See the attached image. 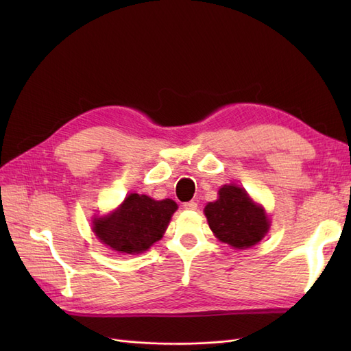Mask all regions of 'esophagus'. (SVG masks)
Masks as SVG:
<instances>
[{
  "label": "esophagus",
  "instance_id": "1",
  "mask_svg": "<svg viewBox=\"0 0 351 351\" xmlns=\"http://www.w3.org/2000/svg\"><path fill=\"white\" fill-rule=\"evenodd\" d=\"M183 208L184 209H189V210H195L197 208V204L195 200H190V202H184L183 204Z\"/></svg>",
  "mask_w": 351,
  "mask_h": 351
}]
</instances>
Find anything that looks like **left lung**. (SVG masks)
Returning <instances> with one entry per match:
<instances>
[{
    "mask_svg": "<svg viewBox=\"0 0 351 351\" xmlns=\"http://www.w3.org/2000/svg\"><path fill=\"white\" fill-rule=\"evenodd\" d=\"M205 215L214 234L236 249L254 246L269 227L263 209L232 184L219 189L218 200L206 205Z\"/></svg>",
    "mask_w": 351,
    "mask_h": 351,
    "instance_id": "left-lung-1",
    "label": "left lung"
}]
</instances>
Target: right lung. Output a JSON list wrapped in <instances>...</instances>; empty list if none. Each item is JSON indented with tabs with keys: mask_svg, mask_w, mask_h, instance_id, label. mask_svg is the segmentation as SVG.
I'll use <instances>...</instances> for the list:
<instances>
[{
	"mask_svg": "<svg viewBox=\"0 0 351 351\" xmlns=\"http://www.w3.org/2000/svg\"><path fill=\"white\" fill-rule=\"evenodd\" d=\"M176 209L177 204L171 199L154 200L132 193L112 215L95 219L93 231L112 250L141 253L162 237Z\"/></svg>",
	"mask_w": 351,
	"mask_h": 351,
	"instance_id": "1",
	"label": "right lung"
}]
</instances>
